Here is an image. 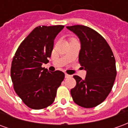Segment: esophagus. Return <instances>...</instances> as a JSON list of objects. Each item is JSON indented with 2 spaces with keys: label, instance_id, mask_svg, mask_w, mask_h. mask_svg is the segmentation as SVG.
<instances>
[{
  "label": "esophagus",
  "instance_id": "esophagus-1",
  "mask_svg": "<svg viewBox=\"0 0 128 128\" xmlns=\"http://www.w3.org/2000/svg\"><path fill=\"white\" fill-rule=\"evenodd\" d=\"M70 77H71V76H70V75H68V74H65V78H70Z\"/></svg>",
  "mask_w": 128,
  "mask_h": 128
}]
</instances>
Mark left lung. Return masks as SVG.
Returning <instances> with one entry per match:
<instances>
[{
  "mask_svg": "<svg viewBox=\"0 0 128 128\" xmlns=\"http://www.w3.org/2000/svg\"><path fill=\"white\" fill-rule=\"evenodd\" d=\"M75 33L81 42L79 63L86 70L85 80L74 75L76 86L70 94L81 107H96L106 99L112 88L116 75L115 58L106 40L88 26H66Z\"/></svg>",
  "mask_w": 128,
  "mask_h": 128,
  "instance_id": "left-lung-1",
  "label": "left lung"
}]
</instances>
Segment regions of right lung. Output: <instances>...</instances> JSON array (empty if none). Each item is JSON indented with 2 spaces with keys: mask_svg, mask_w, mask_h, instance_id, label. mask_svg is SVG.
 <instances>
[{
  "mask_svg": "<svg viewBox=\"0 0 128 128\" xmlns=\"http://www.w3.org/2000/svg\"><path fill=\"white\" fill-rule=\"evenodd\" d=\"M64 25L38 26L25 38L13 58L11 78L14 90L24 104L34 110L47 108L54 102L64 79L60 70L48 72L46 64L56 36Z\"/></svg>",
  "mask_w": 128,
  "mask_h": 128,
  "instance_id": "right-lung-1",
  "label": "right lung"
}]
</instances>
